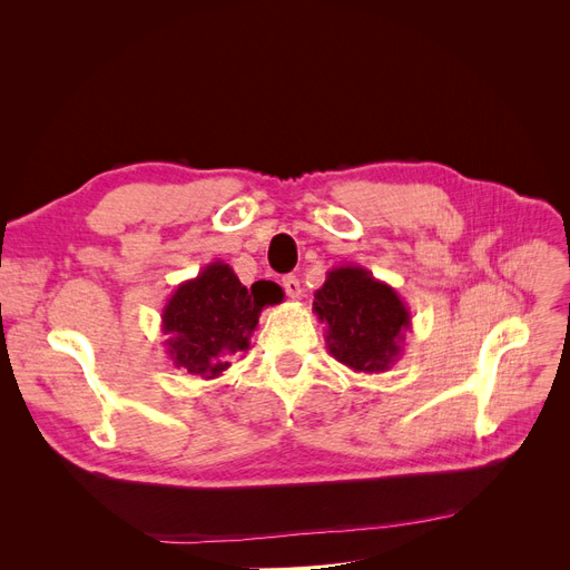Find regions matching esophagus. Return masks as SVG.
Instances as JSON below:
<instances>
[{"mask_svg":"<svg viewBox=\"0 0 570 570\" xmlns=\"http://www.w3.org/2000/svg\"><path fill=\"white\" fill-rule=\"evenodd\" d=\"M283 289L287 292V297H292V299H299V295H302V285H299V278H297V275H285V278H283Z\"/></svg>","mask_w":570,"mask_h":570,"instance_id":"obj_1","label":"esophagus"}]
</instances>
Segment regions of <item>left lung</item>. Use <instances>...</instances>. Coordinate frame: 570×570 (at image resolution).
<instances>
[{"instance_id": "1", "label": "left lung", "mask_w": 570, "mask_h": 570, "mask_svg": "<svg viewBox=\"0 0 570 570\" xmlns=\"http://www.w3.org/2000/svg\"><path fill=\"white\" fill-rule=\"evenodd\" d=\"M314 312L325 325V344L340 364L358 373H385L404 352L411 331L409 306L387 283L364 266L327 271L314 295Z\"/></svg>"}]
</instances>
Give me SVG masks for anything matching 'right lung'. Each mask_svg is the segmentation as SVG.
Listing matches in <instances>:
<instances>
[{
    "mask_svg": "<svg viewBox=\"0 0 570 570\" xmlns=\"http://www.w3.org/2000/svg\"><path fill=\"white\" fill-rule=\"evenodd\" d=\"M283 297L275 283L258 281L247 289L228 264L212 262L197 278L180 283L164 306L161 331L170 361L189 375L214 381L249 350L264 306Z\"/></svg>",
    "mask_w": 570,
    "mask_h": 570,
    "instance_id": "right-lung-1",
    "label": "right lung"
}]
</instances>
